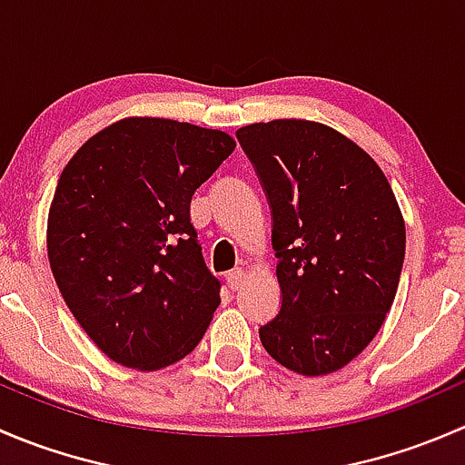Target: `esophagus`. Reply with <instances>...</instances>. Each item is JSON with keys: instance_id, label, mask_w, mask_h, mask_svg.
Listing matches in <instances>:
<instances>
[{"instance_id": "esophagus-1", "label": "esophagus", "mask_w": 465, "mask_h": 465, "mask_svg": "<svg viewBox=\"0 0 465 465\" xmlns=\"http://www.w3.org/2000/svg\"><path fill=\"white\" fill-rule=\"evenodd\" d=\"M242 281H245V270H242V267H236V270L227 272V283L232 290L241 288Z\"/></svg>"}]
</instances>
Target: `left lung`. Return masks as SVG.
Masks as SVG:
<instances>
[{
    "label": "left lung",
    "mask_w": 465,
    "mask_h": 465,
    "mask_svg": "<svg viewBox=\"0 0 465 465\" xmlns=\"http://www.w3.org/2000/svg\"><path fill=\"white\" fill-rule=\"evenodd\" d=\"M272 206L281 311L259 335L302 376L340 371L378 335L401 281L405 220L384 173L317 121L238 128Z\"/></svg>",
    "instance_id": "1"
}]
</instances>
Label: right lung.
Masks as SVG:
<instances>
[{
    "label": "right lung",
    "mask_w": 465,
    "mask_h": 465,
    "mask_svg": "<svg viewBox=\"0 0 465 465\" xmlns=\"http://www.w3.org/2000/svg\"><path fill=\"white\" fill-rule=\"evenodd\" d=\"M236 148L223 130L128 116L76 150L60 175L46 252L60 294L110 360L171 367L220 306L191 198Z\"/></svg>",
    "instance_id": "obj_1"
}]
</instances>
